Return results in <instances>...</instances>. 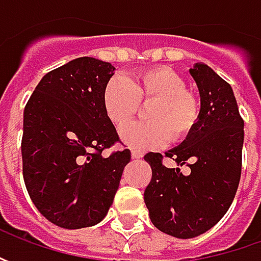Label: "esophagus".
Returning a JSON list of instances; mask_svg holds the SVG:
<instances>
[{"label": "esophagus", "instance_id": "1", "mask_svg": "<svg viewBox=\"0 0 261 261\" xmlns=\"http://www.w3.org/2000/svg\"><path fill=\"white\" fill-rule=\"evenodd\" d=\"M144 154L141 152V151H138V149H132V158L134 160H139V158H142Z\"/></svg>", "mask_w": 261, "mask_h": 261}]
</instances>
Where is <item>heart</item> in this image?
<instances>
[{
  "label": "heart",
  "instance_id": "1",
  "mask_svg": "<svg viewBox=\"0 0 261 261\" xmlns=\"http://www.w3.org/2000/svg\"><path fill=\"white\" fill-rule=\"evenodd\" d=\"M146 109L148 122H138L120 130L126 145L148 149L163 145L166 141L180 142L193 132L200 116V103L186 91V83L167 66H154L136 72L127 80L113 76L103 90V107L110 122L117 127L129 123Z\"/></svg>",
  "mask_w": 261,
  "mask_h": 261
}]
</instances>
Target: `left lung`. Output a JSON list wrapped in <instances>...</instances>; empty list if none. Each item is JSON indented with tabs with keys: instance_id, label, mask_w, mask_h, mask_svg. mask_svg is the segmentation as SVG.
<instances>
[{
	"instance_id": "obj_1",
	"label": "left lung",
	"mask_w": 261,
	"mask_h": 261,
	"mask_svg": "<svg viewBox=\"0 0 261 261\" xmlns=\"http://www.w3.org/2000/svg\"><path fill=\"white\" fill-rule=\"evenodd\" d=\"M200 95V116L193 132L167 151L189 175L163 164L160 152L144 158L152 177L144 200L151 222L175 238H193L221 221L236 197L243 161L244 120L231 86L205 64L189 69Z\"/></svg>"
}]
</instances>
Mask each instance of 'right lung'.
Here are the masks:
<instances>
[{"mask_svg": "<svg viewBox=\"0 0 261 261\" xmlns=\"http://www.w3.org/2000/svg\"><path fill=\"white\" fill-rule=\"evenodd\" d=\"M115 66L84 56L47 72L24 107L23 177L46 219L66 229L103 221L130 151L101 152L119 142L103 107Z\"/></svg>", "mask_w": 261, "mask_h": 261, "instance_id": "1", "label": "right lung"}]
</instances>
